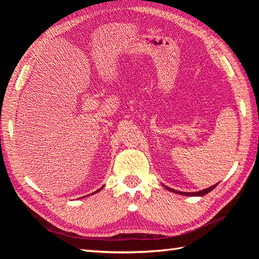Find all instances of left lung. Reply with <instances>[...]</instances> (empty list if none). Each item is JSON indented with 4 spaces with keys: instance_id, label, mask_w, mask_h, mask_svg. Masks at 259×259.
Listing matches in <instances>:
<instances>
[{
    "instance_id": "obj_1",
    "label": "left lung",
    "mask_w": 259,
    "mask_h": 259,
    "mask_svg": "<svg viewBox=\"0 0 259 259\" xmlns=\"http://www.w3.org/2000/svg\"><path fill=\"white\" fill-rule=\"evenodd\" d=\"M163 186H164V185H163ZM216 186H217V184H216V185H213L211 187L206 188V189H203V190H201V191H195V192H183V191H177V190L171 189V188H168V187H166V186H164V187H165L168 191L175 192V193H177V194L189 195V197H202V195H205V194H207L208 192H210L211 190H214Z\"/></svg>"
}]
</instances>
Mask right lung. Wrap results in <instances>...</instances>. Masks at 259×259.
<instances>
[{"mask_svg": "<svg viewBox=\"0 0 259 259\" xmlns=\"http://www.w3.org/2000/svg\"><path fill=\"white\" fill-rule=\"evenodd\" d=\"M103 188H104V186H103V187H101V188H99V189H98V190H97V191H95V192H94V193H92V194H95V193H97V192H99V191H100V190H101V189H103ZM89 195H90V194H89ZM85 197H86V195H84V197H82V198H85Z\"/></svg>", "mask_w": 259, "mask_h": 259, "instance_id": "obj_1", "label": "right lung"}]
</instances>
